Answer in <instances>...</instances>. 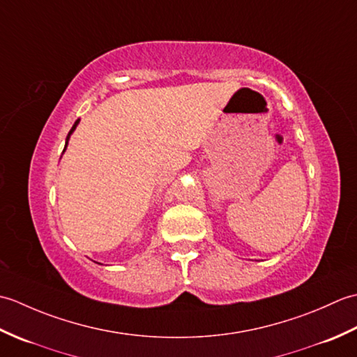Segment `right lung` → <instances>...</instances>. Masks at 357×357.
I'll return each mask as SVG.
<instances>
[{
  "label": "right lung",
  "instance_id": "obj_1",
  "mask_svg": "<svg viewBox=\"0 0 357 357\" xmlns=\"http://www.w3.org/2000/svg\"><path fill=\"white\" fill-rule=\"evenodd\" d=\"M77 126H78V121H77V123H75V124H73V127L70 128V132H69V135H67V141H69V136H70V133H72V132L75 130V128H77ZM66 147H67V142H66ZM66 147H64V149H66Z\"/></svg>",
  "mask_w": 357,
  "mask_h": 357
}]
</instances>
